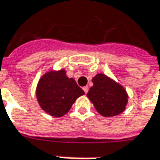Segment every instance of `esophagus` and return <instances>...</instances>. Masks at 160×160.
<instances>
[{
    "label": "esophagus",
    "mask_w": 160,
    "mask_h": 160,
    "mask_svg": "<svg viewBox=\"0 0 160 160\" xmlns=\"http://www.w3.org/2000/svg\"><path fill=\"white\" fill-rule=\"evenodd\" d=\"M82 90H83L84 92L87 93L88 91H89V87H88V86H84V87H82Z\"/></svg>",
    "instance_id": "34e87169"
}]
</instances>
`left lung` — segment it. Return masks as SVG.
Returning a JSON list of instances; mask_svg holds the SVG:
<instances>
[{"label": "left lung", "instance_id": "8db88e82", "mask_svg": "<svg viewBox=\"0 0 160 160\" xmlns=\"http://www.w3.org/2000/svg\"><path fill=\"white\" fill-rule=\"evenodd\" d=\"M93 86L87 93L98 113L105 117L115 116L125 110L128 96L122 85L104 74L92 78Z\"/></svg>", "mask_w": 160, "mask_h": 160}]
</instances>
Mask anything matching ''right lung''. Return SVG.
<instances>
[{
    "label": "right lung",
    "mask_w": 160,
    "mask_h": 160,
    "mask_svg": "<svg viewBox=\"0 0 160 160\" xmlns=\"http://www.w3.org/2000/svg\"><path fill=\"white\" fill-rule=\"evenodd\" d=\"M84 92L75 79L68 78L65 69L50 70L38 82L36 97L40 108L53 117H62Z\"/></svg>",
    "instance_id": "right-lung-1"
}]
</instances>
